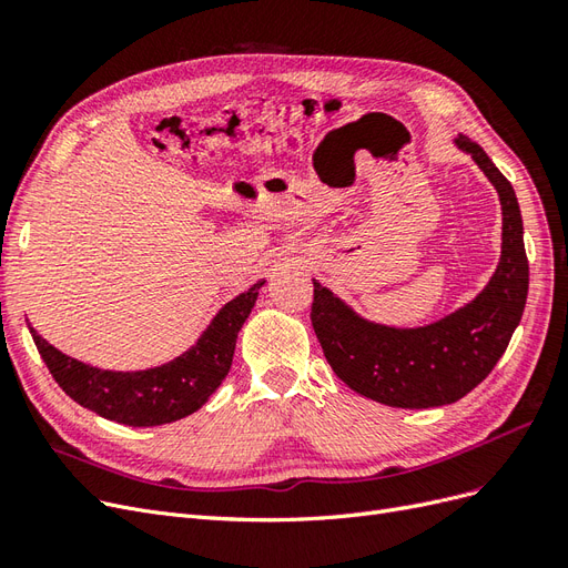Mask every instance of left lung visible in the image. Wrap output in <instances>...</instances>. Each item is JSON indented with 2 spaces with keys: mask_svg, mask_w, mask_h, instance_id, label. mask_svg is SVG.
Wrapping results in <instances>:
<instances>
[{
  "mask_svg": "<svg viewBox=\"0 0 568 568\" xmlns=\"http://www.w3.org/2000/svg\"><path fill=\"white\" fill-rule=\"evenodd\" d=\"M455 146L484 170L503 205L500 263L474 301L438 322L403 329L359 317L313 280L311 320L326 363L343 384L382 405L422 409L464 398L503 357L526 307L528 257L514 186L469 136L459 134Z\"/></svg>",
  "mask_w": 568,
  "mask_h": 568,
  "instance_id": "left-lung-1",
  "label": "left lung"
}]
</instances>
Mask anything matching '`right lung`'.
Wrapping results in <instances>:
<instances>
[{
  "instance_id": "add662e5",
  "label": "right lung",
  "mask_w": 568,
  "mask_h": 568,
  "mask_svg": "<svg viewBox=\"0 0 568 568\" xmlns=\"http://www.w3.org/2000/svg\"><path fill=\"white\" fill-rule=\"evenodd\" d=\"M263 284L265 280L222 305L192 348L149 369H99L68 357L32 326L30 334L51 376L78 405L118 424L161 426L192 415L217 390L232 367L239 329L248 320Z\"/></svg>"
}]
</instances>
